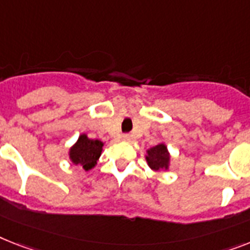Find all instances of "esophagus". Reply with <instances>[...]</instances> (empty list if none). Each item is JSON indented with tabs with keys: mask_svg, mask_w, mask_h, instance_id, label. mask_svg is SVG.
<instances>
[{
	"mask_svg": "<svg viewBox=\"0 0 250 250\" xmlns=\"http://www.w3.org/2000/svg\"><path fill=\"white\" fill-rule=\"evenodd\" d=\"M123 140H124V142H129V140H130V135H129V134H124V135H123Z\"/></svg>",
	"mask_w": 250,
	"mask_h": 250,
	"instance_id": "34e87169",
	"label": "esophagus"
}]
</instances>
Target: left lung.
Returning a JSON list of instances; mask_svg holds the SVG:
<instances>
[{
  "mask_svg": "<svg viewBox=\"0 0 250 250\" xmlns=\"http://www.w3.org/2000/svg\"><path fill=\"white\" fill-rule=\"evenodd\" d=\"M146 153H147L146 154V161H147V165L149 166L150 170L161 171L170 168L171 154L164 142H161L154 147H150L149 149L146 150Z\"/></svg>",
  "mask_w": 250,
  "mask_h": 250,
  "instance_id": "8db88e82",
  "label": "left lung"
}]
</instances>
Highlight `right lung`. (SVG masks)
Returning a JSON list of instances; mask_svg holds the SVG:
<instances>
[{"label":"right lung","mask_w":250,"mask_h":250,"mask_svg":"<svg viewBox=\"0 0 250 250\" xmlns=\"http://www.w3.org/2000/svg\"><path fill=\"white\" fill-rule=\"evenodd\" d=\"M104 143L98 139H90L86 134H80L78 140L70 147L69 160L84 171H90L97 166L102 154Z\"/></svg>","instance_id":"1"}]
</instances>
